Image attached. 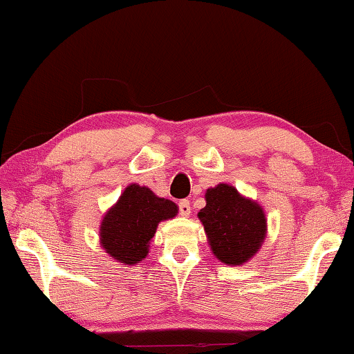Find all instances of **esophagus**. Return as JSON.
<instances>
[{"instance_id":"34e87169","label":"esophagus","mask_w":354,"mask_h":354,"mask_svg":"<svg viewBox=\"0 0 354 354\" xmlns=\"http://www.w3.org/2000/svg\"><path fill=\"white\" fill-rule=\"evenodd\" d=\"M178 212H180V216H188L192 212V207H190V201L188 200H180L178 201Z\"/></svg>"}]
</instances>
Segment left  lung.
Returning <instances> with one entry per match:
<instances>
[{
	"instance_id": "8db88e82",
	"label": "left lung",
	"mask_w": 354,
	"mask_h": 354,
	"mask_svg": "<svg viewBox=\"0 0 354 354\" xmlns=\"http://www.w3.org/2000/svg\"><path fill=\"white\" fill-rule=\"evenodd\" d=\"M198 217L205 225L212 253L224 264L239 266L248 261L266 236L263 207L225 183L206 192V206Z\"/></svg>"
}]
</instances>
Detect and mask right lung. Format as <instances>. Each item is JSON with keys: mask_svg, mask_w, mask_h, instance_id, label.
<instances>
[{"mask_svg": "<svg viewBox=\"0 0 354 354\" xmlns=\"http://www.w3.org/2000/svg\"><path fill=\"white\" fill-rule=\"evenodd\" d=\"M176 214V203L133 183L125 188L101 222V245L119 263L137 264L148 254V243L159 222Z\"/></svg>", "mask_w": 354, "mask_h": 354, "instance_id": "obj_1", "label": "right lung"}]
</instances>
